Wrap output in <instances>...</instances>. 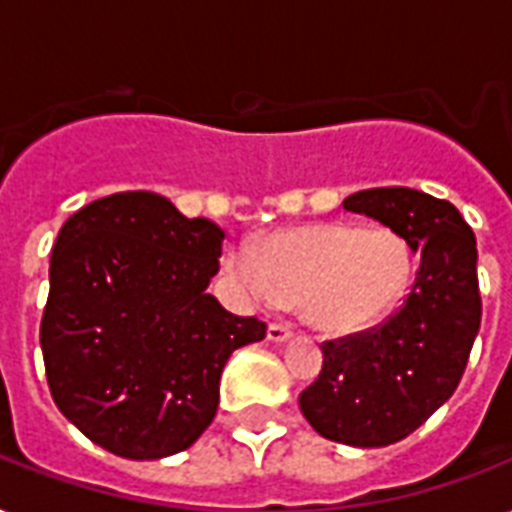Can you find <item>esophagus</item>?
I'll return each mask as SVG.
<instances>
[{
	"label": "esophagus",
	"instance_id": "esophagus-1",
	"mask_svg": "<svg viewBox=\"0 0 512 512\" xmlns=\"http://www.w3.org/2000/svg\"><path fill=\"white\" fill-rule=\"evenodd\" d=\"M287 337H292V327H289V324L273 321L271 327H268V340L271 342H284Z\"/></svg>",
	"mask_w": 512,
	"mask_h": 512
}]
</instances>
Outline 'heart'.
<instances>
[{"mask_svg":"<svg viewBox=\"0 0 512 512\" xmlns=\"http://www.w3.org/2000/svg\"><path fill=\"white\" fill-rule=\"evenodd\" d=\"M233 287L252 303H300L305 321L329 335L380 324L412 279L406 241L390 228L324 223L287 228L260 244H233L223 257Z\"/></svg>","mask_w":512,"mask_h":512,"instance_id":"obj_1","label":"heart"}]
</instances>
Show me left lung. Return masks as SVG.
<instances>
[{
    "instance_id": "obj_1",
    "label": "left lung",
    "mask_w": 512,
    "mask_h": 512,
    "mask_svg": "<svg viewBox=\"0 0 512 512\" xmlns=\"http://www.w3.org/2000/svg\"><path fill=\"white\" fill-rule=\"evenodd\" d=\"M420 252L404 305L377 327L327 340L300 393L313 430L348 446H388L449 401L481 327L476 233L454 204L414 188H369L342 201Z\"/></svg>"
}]
</instances>
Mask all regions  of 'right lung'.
<instances>
[{"instance_id": "1", "label": "right lung", "mask_w": 512, "mask_h": 512, "mask_svg": "<svg viewBox=\"0 0 512 512\" xmlns=\"http://www.w3.org/2000/svg\"><path fill=\"white\" fill-rule=\"evenodd\" d=\"M223 239L151 191L114 193L63 223L39 342L55 404L92 444L159 460L215 420L225 361L268 329L207 292Z\"/></svg>"}]
</instances>
